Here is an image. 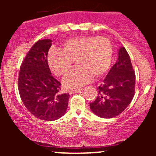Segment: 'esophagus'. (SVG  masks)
I'll use <instances>...</instances> for the list:
<instances>
[{"mask_svg": "<svg viewBox=\"0 0 156 156\" xmlns=\"http://www.w3.org/2000/svg\"><path fill=\"white\" fill-rule=\"evenodd\" d=\"M83 88H79V89H73V90L69 91V94H74V93H77V92H80L81 91H83Z\"/></svg>", "mask_w": 156, "mask_h": 156, "instance_id": "obj_1", "label": "esophagus"}]
</instances>
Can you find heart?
Listing matches in <instances>:
<instances>
[{
  "label": "heart",
  "instance_id": "1",
  "mask_svg": "<svg viewBox=\"0 0 156 156\" xmlns=\"http://www.w3.org/2000/svg\"><path fill=\"white\" fill-rule=\"evenodd\" d=\"M113 45L104 37L78 36L64 41L59 51L51 49L47 62L55 76H65L70 69L73 61L76 67L63 80L67 89H74L89 83L92 76L101 77L108 71L113 59Z\"/></svg>",
  "mask_w": 156,
  "mask_h": 156
}]
</instances>
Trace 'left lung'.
Segmentation results:
<instances>
[{
	"label": "left lung",
	"instance_id": "1",
	"mask_svg": "<svg viewBox=\"0 0 156 156\" xmlns=\"http://www.w3.org/2000/svg\"><path fill=\"white\" fill-rule=\"evenodd\" d=\"M136 75L128 52L119 48L118 60L103 83L98 87V95L90 103L92 112L98 117L113 118L128 106L135 93Z\"/></svg>",
	"mask_w": 156,
	"mask_h": 156
}]
</instances>
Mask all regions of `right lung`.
<instances>
[{
	"mask_svg": "<svg viewBox=\"0 0 156 156\" xmlns=\"http://www.w3.org/2000/svg\"><path fill=\"white\" fill-rule=\"evenodd\" d=\"M51 39L37 41L20 66L18 89L23 104L34 117L53 121L66 113L69 94L60 93L62 83L51 75L47 58Z\"/></svg>",
	"mask_w": 156,
	"mask_h": 156,
	"instance_id": "1",
	"label": "right lung"
}]
</instances>
